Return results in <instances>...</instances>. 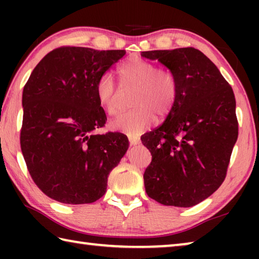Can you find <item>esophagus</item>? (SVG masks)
<instances>
[{"instance_id":"34e87169","label":"esophagus","mask_w":259,"mask_h":259,"mask_svg":"<svg viewBox=\"0 0 259 259\" xmlns=\"http://www.w3.org/2000/svg\"><path fill=\"white\" fill-rule=\"evenodd\" d=\"M129 142L131 145H137V144L140 143V139L138 136H129Z\"/></svg>"}]
</instances>
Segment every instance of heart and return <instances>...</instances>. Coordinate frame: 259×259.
I'll use <instances>...</instances> for the list:
<instances>
[{
    "label": "heart",
    "instance_id": "heart-1",
    "mask_svg": "<svg viewBox=\"0 0 259 259\" xmlns=\"http://www.w3.org/2000/svg\"><path fill=\"white\" fill-rule=\"evenodd\" d=\"M121 85L133 87L135 91L129 112L112 122L114 130L137 135L147 129L155 115L162 119L171 112L178 97V81L170 69L159 68L152 61L131 57L117 68ZM95 94L97 102L109 116L121 111L119 90L109 74H103L96 82Z\"/></svg>",
    "mask_w": 259,
    "mask_h": 259
}]
</instances>
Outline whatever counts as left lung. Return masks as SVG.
I'll return each instance as SVG.
<instances>
[{
	"label": "left lung",
	"mask_w": 259,
	"mask_h": 259,
	"mask_svg": "<svg viewBox=\"0 0 259 259\" xmlns=\"http://www.w3.org/2000/svg\"><path fill=\"white\" fill-rule=\"evenodd\" d=\"M168 67L178 97L165 121L142 142L152 162L144 172L147 195L164 205L187 208L217 191L238 139L235 97L211 60L194 48L143 51Z\"/></svg>",
	"instance_id": "left-lung-1"
}]
</instances>
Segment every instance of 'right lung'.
<instances>
[{"instance_id":"add662e5","label":"right lung","mask_w":259,"mask_h":259,"mask_svg":"<svg viewBox=\"0 0 259 259\" xmlns=\"http://www.w3.org/2000/svg\"><path fill=\"white\" fill-rule=\"evenodd\" d=\"M124 55L60 47L26 82L21 152L36 186L58 202L85 204L102 198L109 172L128 150L123 134H93L107 121L96 98V82Z\"/></svg>"}]
</instances>
